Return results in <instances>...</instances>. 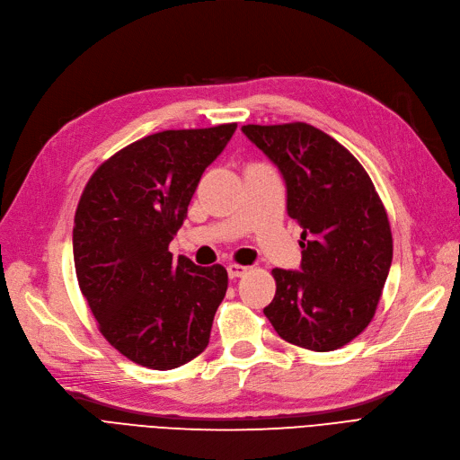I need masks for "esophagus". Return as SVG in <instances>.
<instances>
[{
    "mask_svg": "<svg viewBox=\"0 0 460 460\" xmlns=\"http://www.w3.org/2000/svg\"><path fill=\"white\" fill-rule=\"evenodd\" d=\"M250 270V267L246 265H239V263H229L227 265V273L231 279H239V277H244Z\"/></svg>",
    "mask_w": 460,
    "mask_h": 460,
    "instance_id": "1",
    "label": "esophagus"
}]
</instances>
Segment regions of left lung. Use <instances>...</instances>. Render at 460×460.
Listing matches in <instances>:
<instances>
[{"label":"left lung","mask_w":460,"mask_h":460,"mask_svg":"<svg viewBox=\"0 0 460 460\" xmlns=\"http://www.w3.org/2000/svg\"><path fill=\"white\" fill-rule=\"evenodd\" d=\"M243 132L286 180L288 216L303 229L299 270L273 269L265 316L284 341L341 349L376 316L393 263V231L366 168L307 123L244 125Z\"/></svg>","instance_id":"left-lung-1"}]
</instances>
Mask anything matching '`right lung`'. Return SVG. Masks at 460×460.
<instances>
[{
  "label": "right lung",
  "instance_id": "right-lung-1",
  "mask_svg": "<svg viewBox=\"0 0 460 460\" xmlns=\"http://www.w3.org/2000/svg\"><path fill=\"white\" fill-rule=\"evenodd\" d=\"M236 123L163 130L119 149L81 193L74 263L106 341L134 364L174 369L207 349L227 270L178 261L170 241L187 217L199 180Z\"/></svg>",
  "mask_w": 460,
  "mask_h": 460
}]
</instances>
